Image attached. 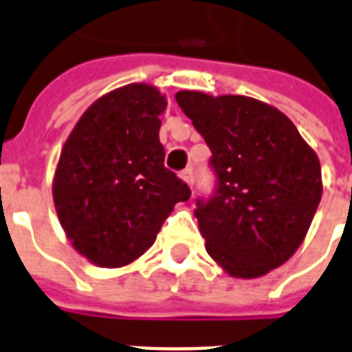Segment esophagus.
I'll return each instance as SVG.
<instances>
[{
  "label": "esophagus",
  "instance_id": "obj_1",
  "mask_svg": "<svg viewBox=\"0 0 352 352\" xmlns=\"http://www.w3.org/2000/svg\"><path fill=\"white\" fill-rule=\"evenodd\" d=\"M181 179L186 184L190 186V188H193V184H195V177H193V170H191V168H186V170L181 171Z\"/></svg>",
  "mask_w": 352,
  "mask_h": 352
}]
</instances>
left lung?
<instances>
[{"mask_svg":"<svg viewBox=\"0 0 352 352\" xmlns=\"http://www.w3.org/2000/svg\"><path fill=\"white\" fill-rule=\"evenodd\" d=\"M211 150L215 191L197 199L206 251L226 273L256 278L293 256L322 199L316 153L289 117L244 96L177 92Z\"/></svg>","mask_w":352,"mask_h":352,"instance_id":"left-lung-1","label":"left lung"}]
</instances>
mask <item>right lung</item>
Segmentation results:
<instances>
[{"instance_id":"obj_1","label":"right lung","mask_w":352,"mask_h":352,"mask_svg":"<svg viewBox=\"0 0 352 352\" xmlns=\"http://www.w3.org/2000/svg\"><path fill=\"white\" fill-rule=\"evenodd\" d=\"M166 99L133 82L97 99L63 146L54 204L72 245L101 267H121L144 253L177 202L184 181L164 166L159 141Z\"/></svg>"}]
</instances>
